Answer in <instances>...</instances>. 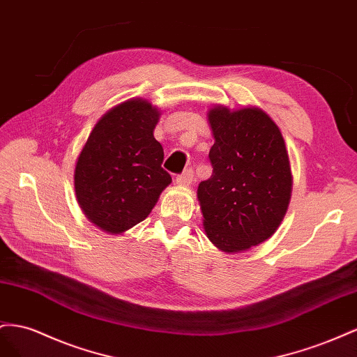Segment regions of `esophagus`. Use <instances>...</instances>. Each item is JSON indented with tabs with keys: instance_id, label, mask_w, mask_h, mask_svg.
I'll list each match as a JSON object with an SVG mask.
<instances>
[{
	"instance_id": "obj_1",
	"label": "esophagus",
	"mask_w": 357,
	"mask_h": 357,
	"mask_svg": "<svg viewBox=\"0 0 357 357\" xmlns=\"http://www.w3.org/2000/svg\"><path fill=\"white\" fill-rule=\"evenodd\" d=\"M192 181H195V172L191 169H187L184 173H181V175L176 178V184L181 187H188L192 184Z\"/></svg>"
}]
</instances>
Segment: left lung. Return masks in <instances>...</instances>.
Segmentation results:
<instances>
[{
  "mask_svg": "<svg viewBox=\"0 0 357 357\" xmlns=\"http://www.w3.org/2000/svg\"><path fill=\"white\" fill-rule=\"evenodd\" d=\"M212 175L197 199L206 236L224 252H242L269 239L286 215L293 176L278 126L259 107L213 106Z\"/></svg>",
  "mask_w": 357,
  "mask_h": 357,
  "instance_id": "obj_1",
  "label": "left lung"
}]
</instances>
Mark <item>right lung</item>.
I'll return each instance as SVG.
<instances>
[{"label":"right lung","instance_id":"1","mask_svg":"<svg viewBox=\"0 0 357 357\" xmlns=\"http://www.w3.org/2000/svg\"><path fill=\"white\" fill-rule=\"evenodd\" d=\"M160 115L144 98L127 100L98 119L80 151L76 199L86 218L106 233L122 235L144 221L172 182L154 137Z\"/></svg>","mask_w":357,"mask_h":357}]
</instances>
